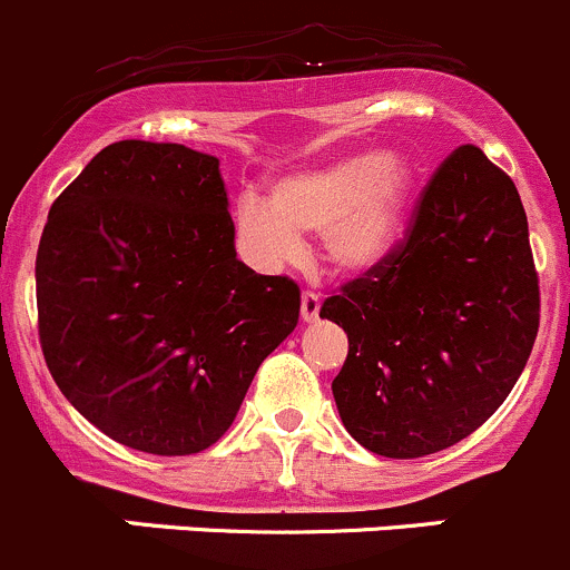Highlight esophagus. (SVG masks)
<instances>
[{
	"instance_id": "esophagus-1",
	"label": "esophagus",
	"mask_w": 570,
	"mask_h": 570,
	"mask_svg": "<svg viewBox=\"0 0 570 570\" xmlns=\"http://www.w3.org/2000/svg\"><path fill=\"white\" fill-rule=\"evenodd\" d=\"M318 309H321V296L315 291H304L302 293V321H315L318 318Z\"/></svg>"
}]
</instances>
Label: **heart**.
I'll list each match as a JSON object with an SVG mask.
<instances>
[{"mask_svg":"<svg viewBox=\"0 0 570 570\" xmlns=\"http://www.w3.org/2000/svg\"><path fill=\"white\" fill-rule=\"evenodd\" d=\"M415 166L396 151H354L274 183L272 205L244 199L235 233L263 268L296 261L302 235L318 233L321 261L337 274H365L396 252L404 235Z\"/></svg>","mask_w":570,"mask_h":570,"instance_id":"heart-1","label":"heart"}]
</instances>
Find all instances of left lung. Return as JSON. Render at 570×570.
Listing matches in <instances>:
<instances>
[{"label":"left lung","mask_w":570,"mask_h":570,"mask_svg":"<svg viewBox=\"0 0 570 570\" xmlns=\"http://www.w3.org/2000/svg\"><path fill=\"white\" fill-rule=\"evenodd\" d=\"M348 335L332 380L348 435L393 460L479 430L510 396L540 324V287L515 183L465 144L421 194L407 238L321 304Z\"/></svg>","instance_id":"left-lung-1"}]
</instances>
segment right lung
<instances>
[{
	"label": "right lung",
	"mask_w": 570,
	"mask_h": 570,
	"mask_svg": "<svg viewBox=\"0 0 570 570\" xmlns=\"http://www.w3.org/2000/svg\"><path fill=\"white\" fill-rule=\"evenodd\" d=\"M218 157L105 146L55 199L36 257L49 374L96 430L160 458L233 426L298 321V285L235 255Z\"/></svg>",
	"instance_id": "add662e5"
}]
</instances>
